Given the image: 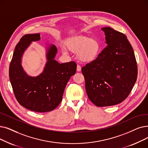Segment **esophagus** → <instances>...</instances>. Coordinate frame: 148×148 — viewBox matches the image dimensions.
<instances>
[{"mask_svg": "<svg viewBox=\"0 0 148 148\" xmlns=\"http://www.w3.org/2000/svg\"><path fill=\"white\" fill-rule=\"evenodd\" d=\"M77 71H81V66H80V65H77Z\"/></svg>", "mask_w": 148, "mask_h": 148, "instance_id": "obj_1", "label": "esophagus"}]
</instances>
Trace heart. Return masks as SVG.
I'll return each instance as SVG.
<instances>
[{
  "mask_svg": "<svg viewBox=\"0 0 148 148\" xmlns=\"http://www.w3.org/2000/svg\"><path fill=\"white\" fill-rule=\"evenodd\" d=\"M68 49L73 53L78 52L79 59L84 62H91L99 56L101 44L96 38L80 36L74 37L67 42ZM66 53L65 50L63 51Z\"/></svg>",
  "mask_w": 148,
  "mask_h": 148,
  "instance_id": "b5f03b06",
  "label": "heart"
}]
</instances>
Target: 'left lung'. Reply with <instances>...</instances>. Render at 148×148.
Here are the masks:
<instances>
[{
    "label": "left lung",
    "instance_id": "left-lung-1",
    "mask_svg": "<svg viewBox=\"0 0 148 148\" xmlns=\"http://www.w3.org/2000/svg\"><path fill=\"white\" fill-rule=\"evenodd\" d=\"M108 45L94 60L82 68L89 99L99 107L120 103L137 78L134 50L127 37L110 27L101 28Z\"/></svg>",
    "mask_w": 148,
    "mask_h": 148
}]
</instances>
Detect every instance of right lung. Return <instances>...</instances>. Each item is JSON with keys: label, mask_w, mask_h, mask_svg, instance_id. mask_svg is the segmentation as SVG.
Wrapping results in <instances>:
<instances>
[{"label": "right lung", "mask_w": 148, "mask_h": 148, "mask_svg": "<svg viewBox=\"0 0 148 148\" xmlns=\"http://www.w3.org/2000/svg\"><path fill=\"white\" fill-rule=\"evenodd\" d=\"M39 40L38 33L25 34L21 38L10 63L9 77L19 104L31 111L45 112L54 110L62 101L67 83L76 72L77 64H60L54 60L57 49L52 45L48 50V62L43 73L36 77L27 75L21 66V57L31 42Z\"/></svg>", "instance_id": "right-lung-1"}]
</instances>
